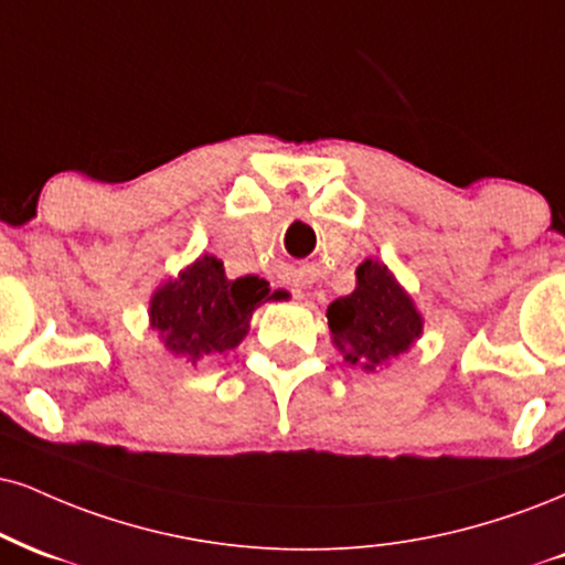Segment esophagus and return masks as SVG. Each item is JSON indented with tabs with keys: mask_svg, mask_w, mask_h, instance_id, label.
<instances>
[{
	"mask_svg": "<svg viewBox=\"0 0 565 565\" xmlns=\"http://www.w3.org/2000/svg\"><path fill=\"white\" fill-rule=\"evenodd\" d=\"M291 291H295V295H297V297H300V289H291Z\"/></svg>",
	"mask_w": 565,
	"mask_h": 565,
	"instance_id": "esophagus-1",
	"label": "esophagus"
}]
</instances>
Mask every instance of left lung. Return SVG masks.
<instances>
[{"label": "left lung", "instance_id": "left-lung-1", "mask_svg": "<svg viewBox=\"0 0 565 565\" xmlns=\"http://www.w3.org/2000/svg\"><path fill=\"white\" fill-rule=\"evenodd\" d=\"M355 276V291L331 302L326 318L331 342L344 360L376 371L413 348L424 331V318L384 263L369 257L358 265Z\"/></svg>", "mask_w": 565, "mask_h": 565}]
</instances>
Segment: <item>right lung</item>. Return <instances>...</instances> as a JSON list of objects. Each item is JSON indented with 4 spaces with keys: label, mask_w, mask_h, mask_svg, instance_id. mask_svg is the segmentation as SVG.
Masks as SVG:
<instances>
[{
    "label": "right lung",
    "mask_w": 565,
    "mask_h": 565,
    "mask_svg": "<svg viewBox=\"0 0 565 565\" xmlns=\"http://www.w3.org/2000/svg\"><path fill=\"white\" fill-rule=\"evenodd\" d=\"M270 300L265 278H226L223 263L213 255L196 257L168 278L149 300V326L175 358L200 363L239 348L247 337L255 308Z\"/></svg>",
    "instance_id": "add662e5"
}]
</instances>
